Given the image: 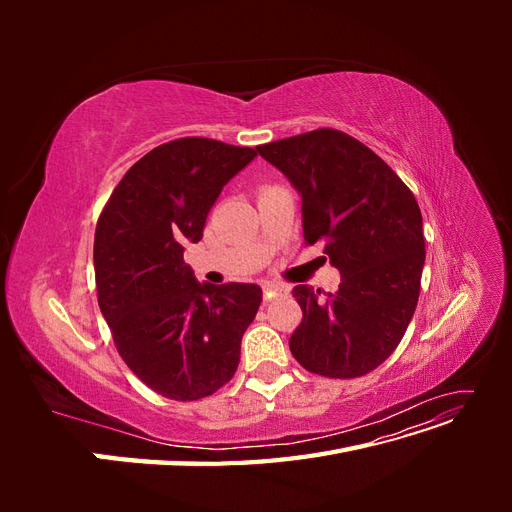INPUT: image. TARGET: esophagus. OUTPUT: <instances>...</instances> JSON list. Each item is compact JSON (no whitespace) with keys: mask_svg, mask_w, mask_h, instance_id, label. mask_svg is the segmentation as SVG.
Returning <instances> with one entry per match:
<instances>
[{"mask_svg":"<svg viewBox=\"0 0 512 512\" xmlns=\"http://www.w3.org/2000/svg\"><path fill=\"white\" fill-rule=\"evenodd\" d=\"M282 292H288V288L282 286V284H275V282L262 284V294H265V301H271L273 297H277V294H282Z\"/></svg>","mask_w":512,"mask_h":512,"instance_id":"obj_1","label":"esophagus"}]
</instances>
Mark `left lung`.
Instances as JSON below:
<instances>
[{"label":"left lung","instance_id":"8db88e82","mask_svg":"<svg viewBox=\"0 0 512 512\" xmlns=\"http://www.w3.org/2000/svg\"><path fill=\"white\" fill-rule=\"evenodd\" d=\"M301 194L303 239L324 241L337 292L294 286L290 352L324 378H361L399 346L425 265L423 215L395 170L350 134L318 128L256 147Z\"/></svg>","mask_w":512,"mask_h":512}]
</instances>
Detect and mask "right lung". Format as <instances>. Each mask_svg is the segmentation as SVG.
<instances>
[{
  "instance_id": "obj_1",
  "label": "right lung",
  "mask_w": 512,
  "mask_h": 512,
  "mask_svg": "<svg viewBox=\"0 0 512 512\" xmlns=\"http://www.w3.org/2000/svg\"><path fill=\"white\" fill-rule=\"evenodd\" d=\"M254 156L200 136L164 143L123 175L98 218L100 312L121 359L162 397H209L237 371L262 290L198 284L183 245L203 239L222 188Z\"/></svg>"
}]
</instances>
